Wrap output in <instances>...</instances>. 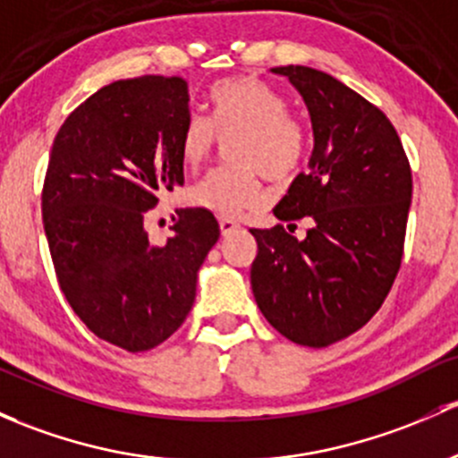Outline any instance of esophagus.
Listing matches in <instances>:
<instances>
[{"mask_svg":"<svg viewBox=\"0 0 458 458\" xmlns=\"http://www.w3.org/2000/svg\"><path fill=\"white\" fill-rule=\"evenodd\" d=\"M219 230H221V237H230V234L239 233V230H242V225L233 219H219Z\"/></svg>","mask_w":458,"mask_h":458,"instance_id":"obj_1","label":"esophagus"}]
</instances>
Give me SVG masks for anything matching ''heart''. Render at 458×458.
Segmentation results:
<instances>
[{
	"mask_svg": "<svg viewBox=\"0 0 458 458\" xmlns=\"http://www.w3.org/2000/svg\"><path fill=\"white\" fill-rule=\"evenodd\" d=\"M230 138L234 166L216 168L189 191L191 204L221 216H239L266 201L263 175L283 184L298 175L307 157V129L287 112L285 96L254 76L224 79L210 89V118L191 114L180 138L189 168L206 162L215 133Z\"/></svg>",
	"mask_w": 458,
	"mask_h": 458,
	"instance_id": "b5f03b06",
	"label": "heart"
}]
</instances>
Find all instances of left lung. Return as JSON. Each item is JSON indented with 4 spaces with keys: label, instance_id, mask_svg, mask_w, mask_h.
Wrapping results in <instances>:
<instances>
[{
    "label": "left lung",
    "instance_id": "8db88e82",
    "mask_svg": "<svg viewBox=\"0 0 458 458\" xmlns=\"http://www.w3.org/2000/svg\"><path fill=\"white\" fill-rule=\"evenodd\" d=\"M290 79L314 129L310 168L274 215L310 216L305 239L281 224L252 228L254 301L281 335L329 346L355 334L382 307L402 266L412 175L391 120L334 76L305 65L272 67Z\"/></svg>",
    "mask_w": 458,
    "mask_h": 458
}]
</instances>
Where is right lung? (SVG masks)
I'll use <instances>...</instances> for the list:
<instances>
[{
  "label": "right lung",
  "mask_w": 458,
  "mask_h": 458,
  "mask_svg": "<svg viewBox=\"0 0 458 458\" xmlns=\"http://www.w3.org/2000/svg\"><path fill=\"white\" fill-rule=\"evenodd\" d=\"M189 100L180 76L105 85L61 124L43 182V230L61 292L89 331L131 353L180 329L219 239L204 208L177 210L165 245H151L144 228L157 195L184 184Z\"/></svg>",
  "instance_id": "add662e5"
}]
</instances>
